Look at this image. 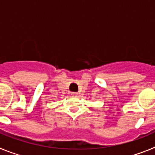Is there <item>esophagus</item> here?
Returning <instances> with one entry per match:
<instances>
[{
    "instance_id": "34e87169",
    "label": "esophagus",
    "mask_w": 155,
    "mask_h": 155,
    "mask_svg": "<svg viewBox=\"0 0 155 155\" xmlns=\"http://www.w3.org/2000/svg\"><path fill=\"white\" fill-rule=\"evenodd\" d=\"M71 96H73V97H77L78 95V94L77 92H71Z\"/></svg>"
}]
</instances>
